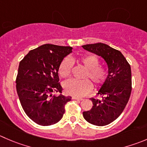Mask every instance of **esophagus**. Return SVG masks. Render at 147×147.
<instances>
[{
  "instance_id": "1",
  "label": "esophagus",
  "mask_w": 147,
  "mask_h": 147,
  "mask_svg": "<svg viewBox=\"0 0 147 147\" xmlns=\"http://www.w3.org/2000/svg\"><path fill=\"white\" fill-rule=\"evenodd\" d=\"M72 99L76 100H83V98H78V97H72Z\"/></svg>"
}]
</instances>
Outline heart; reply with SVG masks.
Returning <instances> with one entry per match:
<instances>
[{"label": "heart", "instance_id": "b5f03b06", "mask_svg": "<svg viewBox=\"0 0 147 147\" xmlns=\"http://www.w3.org/2000/svg\"><path fill=\"white\" fill-rule=\"evenodd\" d=\"M78 62L86 68V72L83 75L84 78H89L96 86L105 82L108 72L103 67L99 66L100 60L97 57L91 55H85L78 57ZM72 65V60L69 57L62 59L58 68V73L60 77L62 78H68L71 74ZM63 87L68 95L81 97L89 92L92 88V84L88 79L80 80L71 79L65 81Z\"/></svg>", "mask_w": 147, "mask_h": 147}]
</instances>
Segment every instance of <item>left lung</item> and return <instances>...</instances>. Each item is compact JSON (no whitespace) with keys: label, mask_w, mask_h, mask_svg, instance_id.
Returning <instances> with one entry per match:
<instances>
[{"label":"left lung","mask_w":147,"mask_h":147,"mask_svg":"<svg viewBox=\"0 0 147 147\" xmlns=\"http://www.w3.org/2000/svg\"><path fill=\"white\" fill-rule=\"evenodd\" d=\"M82 47L100 56L108 65V75L98 92L102 98H90L92 108L82 113L88 123L103 126L116 120L129 101L131 92V66L120 51L105 44L86 45Z\"/></svg>","instance_id":"8db88e82"}]
</instances>
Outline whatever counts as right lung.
Segmentation results:
<instances>
[{
    "mask_svg": "<svg viewBox=\"0 0 147 147\" xmlns=\"http://www.w3.org/2000/svg\"><path fill=\"white\" fill-rule=\"evenodd\" d=\"M71 47L42 45L31 50L20 62L16 91L26 114L41 126H51L61 120L65 105L72 97L62 93L58 68L62 59L72 52Z\"/></svg>",
    "mask_w": 147,
    "mask_h": 147,
    "instance_id": "right-lung-1",
    "label": "right lung"
}]
</instances>
